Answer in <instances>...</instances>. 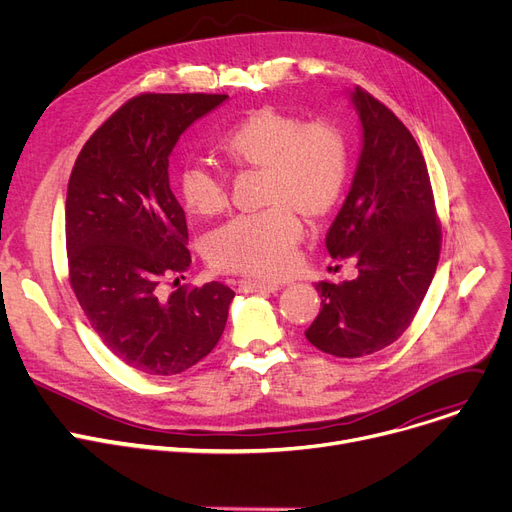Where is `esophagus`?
Returning <instances> with one entry per match:
<instances>
[{
  "label": "esophagus",
  "mask_w": 512,
  "mask_h": 512,
  "mask_svg": "<svg viewBox=\"0 0 512 512\" xmlns=\"http://www.w3.org/2000/svg\"><path fill=\"white\" fill-rule=\"evenodd\" d=\"M239 289L244 293H258V291H268V293H275L281 289V283H262V281H250L244 279L239 281Z\"/></svg>",
  "instance_id": "1"
}]
</instances>
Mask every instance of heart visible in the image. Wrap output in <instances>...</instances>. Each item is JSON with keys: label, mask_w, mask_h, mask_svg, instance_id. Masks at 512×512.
Listing matches in <instances>:
<instances>
[{"label": "heart", "mask_w": 512, "mask_h": 512, "mask_svg": "<svg viewBox=\"0 0 512 512\" xmlns=\"http://www.w3.org/2000/svg\"><path fill=\"white\" fill-rule=\"evenodd\" d=\"M217 146L231 167L262 171V204L270 208L239 217L210 237V264L221 273L279 279L302 242L297 215L322 221L345 192L347 136L333 124H304L281 109L260 107L235 122ZM177 194L198 219L219 217L229 206L223 177L200 163L177 173Z\"/></svg>", "instance_id": "b5f03b06"}]
</instances>
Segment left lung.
I'll list each match as a JSON object with an SVG mask.
<instances>
[{
    "label": "left lung",
    "instance_id": "left-lung-1",
    "mask_svg": "<svg viewBox=\"0 0 512 512\" xmlns=\"http://www.w3.org/2000/svg\"><path fill=\"white\" fill-rule=\"evenodd\" d=\"M351 101L364 144L351 190L326 233V250L355 262L357 277L316 285L322 308L306 339L335 357L395 343L422 306L440 258L442 231L428 167L401 119L364 88Z\"/></svg>",
    "mask_w": 512,
    "mask_h": 512
}]
</instances>
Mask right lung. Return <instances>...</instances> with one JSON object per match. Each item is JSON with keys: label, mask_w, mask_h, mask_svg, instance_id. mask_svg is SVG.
<instances>
[{"label": "right lung", "mask_w": 512, "mask_h": 512, "mask_svg": "<svg viewBox=\"0 0 512 512\" xmlns=\"http://www.w3.org/2000/svg\"><path fill=\"white\" fill-rule=\"evenodd\" d=\"M225 99H130L86 140L68 182L72 291L107 349L150 376L182 374L213 351L235 295L219 281L179 285L192 256L186 213L167 171L179 136ZM171 276L178 289L165 296L162 283Z\"/></svg>", "instance_id": "add662e5"}]
</instances>
